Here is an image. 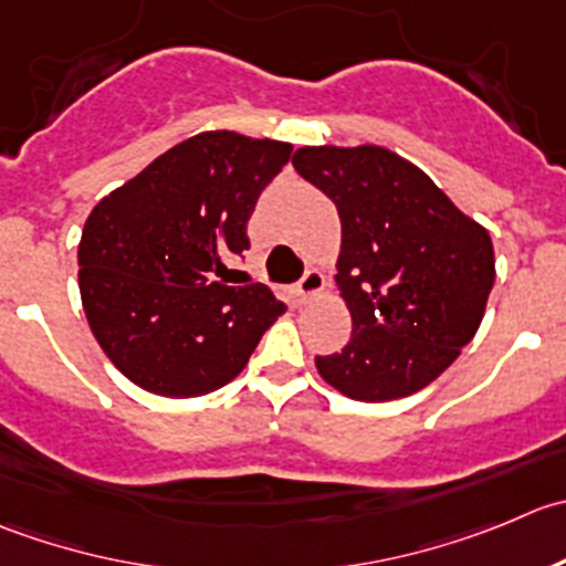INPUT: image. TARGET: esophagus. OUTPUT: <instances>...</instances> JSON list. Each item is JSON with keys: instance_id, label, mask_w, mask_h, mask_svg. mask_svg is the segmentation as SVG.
I'll use <instances>...</instances> for the list:
<instances>
[{"instance_id": "obj_1", "label": "esophagus", "mask_w": 566, "mask_h": 566, "mask_svg": "<svg viewBox=\"0 0 566 566\" xmlns=\"http://www.w3.org/2000/svg\"><path fill=\"white\" fill-rule=\"evenodd\" d=\"M322 291H324V275H322V272H316V270H307L305 275H302V281L294 285V296H296V302H300V305L316 300Z\"/></svg>"}]
</instances>
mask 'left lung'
I'll use <instances>...</instances> for the list:
<instances>
[{"label":"left lung","mask_w":566,"mask_h":566,"mask_svg":"<svg viewBox=\"0 0 566 566\" xmlns=\"http://www.w3.org/2000/svg\"><path fill=\"white\" fill-rule=\"evenodd\" d=\"M291 165L340 217L335 281L352 338L316 357L318 374L355 401L418 394L484 318L495 283L490 233L421 167L379 145H305Z\"/></svg>","instance_id":"1"}]
</instances>
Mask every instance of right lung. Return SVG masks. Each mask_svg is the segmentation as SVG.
I'll return each mask as SVG.
<instances>
[{
  "mask_svg": "<svg viewBox=\"0 0 566 566\" xmlns=\"http://www.w3.org/2000/svg\"><path fill=\"white\" fill-rule=\"evenodd\" d=\"M291 145L200 132L95 203L80 242V294L123 377L167 399L231 382L285 311L266 285H228L248 220Z\"/></svg>",
  "mask_w": 566,
  "mask_h": 566,
  "instance_id": "1",
  "label": "right lung"
}]
</instances>
